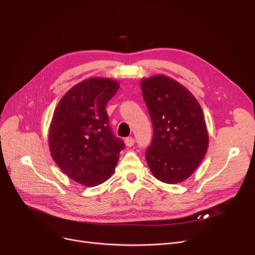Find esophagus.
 Listing matches in <instances>:
<instances>
[{"mask_svg": "<svg viewBox=\"0 0 255 255\" xmlns=\"http://www.w3.org/2000/svg\"><path fill=\"white\" fill-rule=\"evenodd\" d=\"M124 141H125L126 146H132L133 144H134V142H135L134 138H132V137H127V138H125Z\"/></svg>", "mask_w": 255, "mask_h": 255, "instance_id": "obj_1", "label": "esophagus"}]
</instances>
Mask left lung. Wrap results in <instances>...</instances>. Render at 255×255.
<instances>
[{
	"mask_svg": "<svg viewBox=\"0 0 255 255\" xmlns=\"http://www.w3.org/2000/svg\"><path fill=\"white\" fill-rule=\"evenodd\" d=\"M140 88L153 123L146 162L157 180L167 184L184 182L208 151L202 106L188 89L166 75L142 78Z\"/></svg>",
	"mask_w": 255,
	"mask_h": 255,
	"instance_id": "1",
	"label": "left lung"
}]
</instances>
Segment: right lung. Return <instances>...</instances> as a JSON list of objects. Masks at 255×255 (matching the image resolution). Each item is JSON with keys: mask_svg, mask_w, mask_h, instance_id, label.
I'll return each mask as SVG.
<instances>
[{"mask_svg": "<svg viewBox=\"0 0 255 255\" xmlns=\"http://www.w3.org/2000/svg\"><path fill=\"white\" fill-rule=\"evenodd\" d=\"M119 88L115 79L90 77L66 92L53 113L50 155L78 184L93 187L110 179L124 149L123 140L113 134L105 111Z\"/></svg>", "mask_w": 255, "mask_h": 255, "instance_id": "obj_1", "label": "right lung"}]
</instances>
